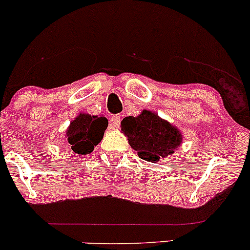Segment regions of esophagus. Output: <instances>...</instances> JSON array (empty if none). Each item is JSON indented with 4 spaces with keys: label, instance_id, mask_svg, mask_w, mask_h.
<instances>
[{
    "label": "esophagus",
    "instance_id": "34e87169",
    "mask_svg": "<svg viewBox=\"0 0 250 250\" xmlns=\"http://www.w3.org/2000/svg\"><path fill=\"white\" fill-rule=\"evenodd\" d=\"M120 122H121V116L120 115H114L110 119V127L113 129H117L120 125Z\"/></svg>",
    "mask_w": 250,
    "mask_h": 250
}]
</instances>
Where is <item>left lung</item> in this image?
I'll return each mask as SVG.
<instances>
[{
	"label": "left lung",
	"instance_id": "8db88e82",
	"mask_svg": "<svg viewBox=\"0 0 250 250\" xmlns=\"http://www.w3.org/2000/svg\"><path fill=\"white\" fill-rule=\"evenodd\" d=\"M121 130L140 159L148 162H159L173 154L182 143L179 129L146 109L139 116L125 117Z\"/></svg>",
	"mask_w": 250,
	"mask_h": 250
}]
</instances>
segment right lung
Wrapping results in <instances>:
<instances>
[{
  "label": "right lung",
  "instance_id": "add662e5",
  "mask_svg": "<svg viewBox=\"0 0 250 250\" xmlns=\"http://www.w3.org/2000/svg\"><path fill=\"white\" fill-rule=\"evenodd\" d=\"M107 127L108 120L105 117L81 113L70 122L67 130V140L71 150L80 155L90 154L94 147L101 142Z\"/></svg>",
  "mask_w": 250,
  "mask_h": 250
}]
</instances>
